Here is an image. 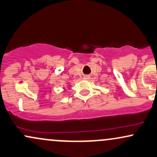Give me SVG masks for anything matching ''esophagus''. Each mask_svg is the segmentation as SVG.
Instances as JSON below:
<instances>
[{"label":"esophagus","mask_w":157,"mask_h":157,"mask_svg":"<svg viewBox=\"0 0 157 157\" xmlns=\"http://www.w3.org/2000/svg\"><path fill=\"white\" fill-rule=\"evenodd\" d=\"M89 78H90L89 75H84V79H88Z\"/></svg>","instance_id":"1"}]
</instances>
